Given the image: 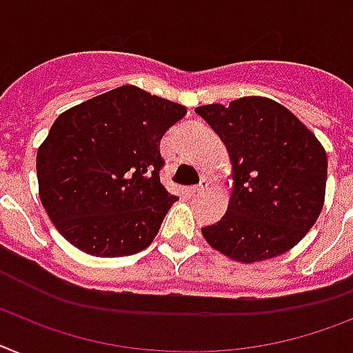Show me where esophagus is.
<instances>
[{
    "label": "esophagus",
    "instance_id": "1",
    "mask_svg": "<svg viewBox=\"0 0 353 353\" xmlns=\"http://www.w3.org/2000/svg\"><path fill=\"white\" fill-rule=\"evenodd\" d=\"M208 185H210V179H208V177H203L199 185L192 186V194H201L203 190H206V188H208Z\"/></svg>",
    "mask_w": 353,
    "mask_h": 353
}]
</instances>
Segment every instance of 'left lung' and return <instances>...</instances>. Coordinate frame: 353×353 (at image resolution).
<instances>
[{"mask_svg":"<svg viewBox=\"0 0 353 353\" xmlns=\"http://www.w3.org/2000/svg\"><path fill=\"white\" fill-rule=\"evenodd\" d=\"M196 112L221 137L234 168L225 216L203 226L214 248L241 263L281 256L319 217L326 188V152L279 103L241 97Z\"/></svg>","mask_w":353,"mask_h":353,"instance_id":"1","label":"left lung"}]
</instances>
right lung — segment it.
Wrapping results in <instances>:
<instances>
[{
  "mask_svg": "<svg viewBox=\"0 0 353 353\" xmlns=\"http://www.w3.org/2000/svg\"><path fill=\"white\" fill-rule=\"evenodd\" d=\"M186 108L123 85L63 112L37 150L39 197L79 250L123 257L145 250L177 197L161 185L159 141Z\"/></svg>",
  "mask_w": 353,
  "mask_h": 353,
  "instance_id": "obj_1",
  "label": "right lung"
}]
</instances>
